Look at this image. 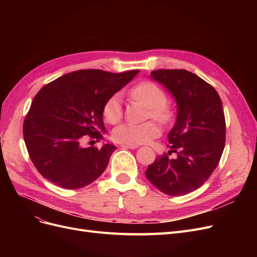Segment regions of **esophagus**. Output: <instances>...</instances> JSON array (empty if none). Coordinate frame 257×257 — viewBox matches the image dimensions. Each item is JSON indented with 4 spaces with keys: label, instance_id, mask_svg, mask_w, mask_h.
Instances as JSON below:
<instances>
[{
    "label": "esophagus",
    "instance_id": "1",
    "mask_svg": "<svg viewBox=\"0 0 257 257\" xmlns=\"http://www.w3.org/2000/svg\"><path fill=\"white\" fill-rule=\"evenodd\" d=\"M123 149H136L138 146H133V145H122L121 146Z\"/></svg>",
    "mask_w": 257,
    "mask_h": 257
}]
</instances>
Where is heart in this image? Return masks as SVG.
I'll return each instance as SVG.
<instances>
[{
  "instance_id": "heart-1",
  "label": "heart",
  "mask_w": 257,
  "mask_h": 257,
  "mask_svg": "<svg viewBox=\"0 0 257 257\" xmlns=\"http://www.w3.org/2000/svg\"><path fill=\"white\" fill-rule=\"evenodd\" d=\"M128 95L148 108V116H151L161 124H168L173 121V109L166 104L165 92L158 84L152 81H142L130 89ZM103 115L108 123L114 124L120 121L122 118V106L118 94H114L106 100L103 107ZM159 135V126L154 122L148 121L142 124H122L113 130L112 139L121 145L137 146L149 143Z\"/></svg>"
}]
</instances>
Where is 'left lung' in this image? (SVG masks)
Masks as SVG:
<instances>
[{
  "label": "left lung",
  "instance_id": "obj_1",
  "mask_svg": "<svg viewBox=\"0 0 257 257\" xmlns=\"http://www.w3.org/2000/svg\"><path fill=\"white\" fill-rule=\"evenodd\" d=\"M151 78L165 85L177 103V120L167 146L177 157L155 159L146 177L170 196H182L203 185L219 164L225 147V116L215 89L185 69H159Z\"/></svg>",
  "mask_w": 257,
  "mask_h": 257
}]
</instances>
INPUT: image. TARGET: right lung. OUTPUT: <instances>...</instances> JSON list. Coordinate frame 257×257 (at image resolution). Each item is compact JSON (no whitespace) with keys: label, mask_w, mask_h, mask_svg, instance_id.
Wrapping results in <instances>:
<instances>
[{"label":"right lung","mask_w":257,"mask_h":257,"mask_svg":"<svg viewBox=\"0 0 257 257\" xmlns=\"http://www.w3.org/2000/svg\"><path fill=\"white\" fill-rule=\"evenodd\" d=\"M138 73L80 69L38 91L23 122L25 143L38 173L67 190L96 180L116 148H83L82 141L87 135L98 142L103 138L104 104Z\"/></svg>","instance_id":"right-lung-1"}]
</instances>
